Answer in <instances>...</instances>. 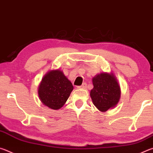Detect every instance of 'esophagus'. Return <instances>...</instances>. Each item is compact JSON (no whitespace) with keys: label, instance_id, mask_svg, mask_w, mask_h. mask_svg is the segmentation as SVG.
<instances>
[{"label":"esophagus","instance_id":"1","mask_svg":"<svg viewBox=\"0 0 153 153\" xmlns=\"http://www.w3.org/2000/svg\"><path fill=\"white\" fill-rule=\"evenodd\" d=\"M86 86H87V84H86V83H83L81 86H79L77 88H81V89H85L86 88Z\"/></svg>","mask_w":153,"mask_h":153}]
</instances>
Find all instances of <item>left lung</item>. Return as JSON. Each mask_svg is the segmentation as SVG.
<instances>
[{
    "label": "left lung",
    "mask_w": 153,
    "mask_h": 153,
    "mask_svg": "<svg viewBox=\"0 0 153 153\" xmlns=\"http://www.w3.org/2000/svg\"><path fill=\"white\" fill-rule=\"evenodd\" d=\"M90 97L93 104L100 111H107L117 104L120 98V87L113 74L102 73L92 79Z\"/></svg>",
    "instance_id": "obj_1"
}]
</instances>
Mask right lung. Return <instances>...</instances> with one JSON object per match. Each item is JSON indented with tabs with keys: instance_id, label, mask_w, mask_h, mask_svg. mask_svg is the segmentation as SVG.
I'll use <instances>...</instances> for the list:
<instances>
[{
	"instance_id": "add662e5",
	"label": "right lung",
	"mask_w": 153,
	"mask_h": 153,
	"mask_svg": "<svg viewBox=\"0 0 153 153\" xmlns=\"http://www.w3.org/2000/svg\"><path fill=\"white\" fill-rule=\"evenodd\" d=\"M73 89L71 82L58 69L49 71L44 76L38 88V94L44 105L57 110L64 105Z\"/></svg>"
}]
</instances>
